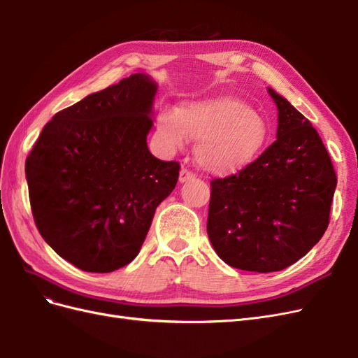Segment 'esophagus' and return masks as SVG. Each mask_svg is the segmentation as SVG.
Masks as SVG:
<instances>
[{"instance_id": "1", "label": "esophagus", "mask_w": 358, "mask_h": 358, "mask_svg": "<svg viewBox=\"0 0 358 358\" xmlns=\"http://www.w3.org/2000/svg\"><path fill=\"white\" fill-rule=\"evenodd\" d=\"M192 179H196V173H192L188 169L183 167L179 173V180L183 183V182H188V180H192Z\"/></svg>"}]
</instances>
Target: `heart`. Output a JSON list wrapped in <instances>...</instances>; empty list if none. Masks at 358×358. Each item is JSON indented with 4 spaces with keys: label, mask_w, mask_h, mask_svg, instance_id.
Listing matches in <instances>:
<instances>
[{
    "label": "heart",
    "mask_w": 358,
    "mask_h": 358,
    "mask_svg": "<svg viewBox=\"0 0 358 358\" xmlns=\"http://www.w3.org/2000/svg\"><path fill=\"white\" fill-rule=\"evenodd\" d=\"M159 136L171 149L196 140L199 164L213 175H234L262 157L270 140L267 119L245 101L218 95L159 115Z\"/></svg>",
    "instance_id": "1"
}]
</instances>
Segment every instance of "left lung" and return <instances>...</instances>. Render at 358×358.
Here are the masks:
<instances>
[{"mask_svg":"<svg viewBox=\"0 0 358 358\" xmlns=\"http://www.w3.org/2000/svg\"><path fill=\"white\" fill-rule=\"evenodd\" d=\"M276 140L254 164L210 182L208 234L221 259L248 272H279L326 233L338 178L317 129L284 96Z\"/></svg>","mask_w":358,"mask_h":358,"instance_id":"8db88e82","label":"left lung"}]
</instances>
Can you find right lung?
<instances>
[{
    "label": "right lung",
    "instance_id": "add662e5",
    "mask_svg": "<svg viewBox=\"0 0 358 358\" xmlns=\"http://www.w3.org/2000/svg\"><path fill=\"white\" fill-rule=\"evenodd\" d=\"M157 83L137 73L52 117L25 162L37 230L83 272L109 273L137 257L180 164L149 152Z\"/></svg>",
    "mask_w": 358,
    "mask_h": 358
}]
</instances>
